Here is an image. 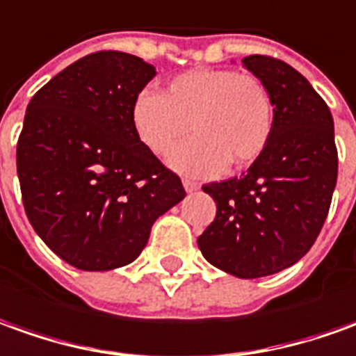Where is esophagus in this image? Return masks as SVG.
Masks as SVG:
<instances>
[{"instance_id":"1","label":"esophagus","mask_w":356,"mask_h":356,"mask_svg":"<svg viewBox=\"0 0 356 356\" xmlns=\"http://www.w3.org/2000/svg\"><path fill=\"white\" fill-rule=\"evenodd\" d=\"M184 188H186V192H195V190H200V182H195L192 178H184Z\"/></svg>"}]
</instances>
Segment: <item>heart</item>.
I'll use <instances>...</instances> for the list:
<instances>
[{
  "mask_svg": "<svg viewBox=\"0 0 356 356\" xmlns=\"http://www.w3.org/2000/svg\"><path fill=\"white\" fill-rule=\"evenodd\" d=\"M139 143L164 156L192 131L168 163L190 176H215L227 164L242 168L264 153L273 136V99L252 73L193 67L176 75L161 92L143 90L131 106Z\"/></svg>",
  "mask_w": 356,
  "mask_h": 356,
  "instance_id": "b5f03b06",
  "label": "heart"
}]
</instances>
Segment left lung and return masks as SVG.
<instances>
[{
    "label": "left lung",
    "instance_id": "left-lung-1",
    "mask_svg": "<svg viewBox=\"0 0 356 356\" xmlns=\"http://www.w3.org/2000/svg\"><path fill=\"white\" fill-rule=\"evenodd\" d=\"M242 63L271 92L273 136L248 172L203 186L217 215L197 246L215 267L257 279L312 248L332 205L337 147L330 108L295 67L261 54Z\"/></svg>",
    "mask_w": 356,
    "mask_h": 356
}]
</instances>
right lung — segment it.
I'll return each mask as SVG.
<instances>
[{
  "mask_svg": "<svg viewBox=\"0 0 356 356\" xmlns=\"http://www.w3.org/2000/svg\"><path fill=\"white\" fill-rule=\"evenodd\" d=\"M154 77L141 58L100 50L34 95L17 141L26 217L70 266L106 271L145 248L153 222L182 202V180L139 143L137 95Z\"/></svg>",
  "mask_w": 356,
  "mask_h": 356,
  "instance_id": "obj_1",
  "label": "right lung"
}]
</instances>
